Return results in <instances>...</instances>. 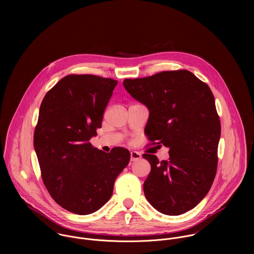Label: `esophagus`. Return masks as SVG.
<instances>
[{
    "label": "esophagus",
    "mask_w": 254,
    "mask_h": 254,
    "mask_svg": "<svg viewBox=\"0 0 254 254\" xmlns=\"http://www.w3.org/2000/svg\"><path fill=\"white\" fill-rule=\"evenodd\" d=\"M142 158V155L141 153H139L138 151H135V150H132L131 153H130V159L131 161H137L139 159Z\"/></svg>",
    "instance_id": "esophagus-1"
}]
</instances>
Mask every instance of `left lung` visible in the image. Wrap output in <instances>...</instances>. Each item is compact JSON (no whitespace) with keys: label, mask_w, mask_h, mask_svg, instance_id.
Returning <instances> with one entry per match:
<instances>
[{"label":"left lung","mask_w":254,"mask_h":254,"mask_svg":"<svg viewBox=\"0 0 254 254\" xmlns=\"http://www.w3.org/2000/svg\"><path fill=\"white\" fill-rule=\"evenodd\" d=\"M123 86L149 111L148 140L169 148L168 160L143 155L151 166L144 183L147 201L166 215L192 209L209 191L217 169L221 125L210 88L188 70L125 79Z\"/></svg>","instance_id":"left-lung-1"}]
</instances>
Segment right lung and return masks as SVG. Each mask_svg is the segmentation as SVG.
<instances>
[{
  "mask_svg": "<svg viewBox=\"0 0 254 254\" xmlns=\"http://www.w3.org/2000/svg\"><path fill=\"white\" fill-rule=\"evenodd\" d=\"M116 84L96 75H67L40 107L34 148L42 179L54 200L75 214H91L104 206L130 160L124 147L107 153L89 143L102 127Z\"/></svg>",
  "mask_w": 254,
  "mask_h": 254,
  "instance_id": "obj_1",
  "label": "right lung"
}]
</instances>
